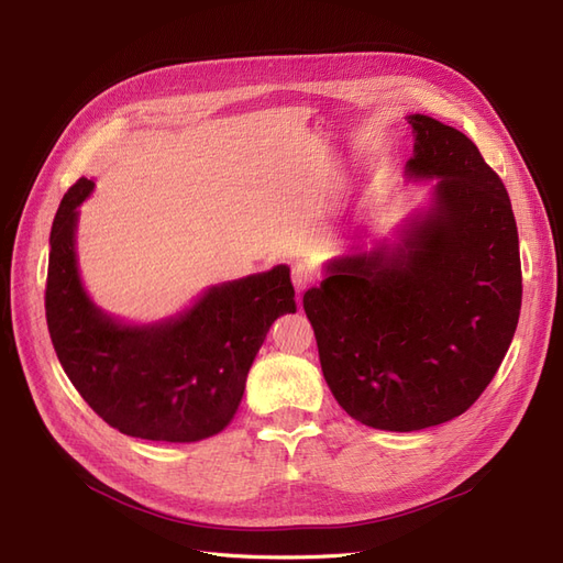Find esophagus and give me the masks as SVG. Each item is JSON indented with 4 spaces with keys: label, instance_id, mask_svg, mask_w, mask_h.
<instances>
[{
    "label": "esophagus",
    "instance_id": "esophagus-1",
    "mask_svg": "<svg viewBox=\"0 0 563 563\" xmlns=\"http://www.w3.org/2000/svg\"><path fill=\"white\" fill-rule=\"evenodd\" d=\"M314 277H317L314 269L310 265H305V263H298L291 269V279H294V286L298 288V291H305V288H308L314 282Z\"/></svg>",
    "mask_w": 563,
    "mask_h": 563
}]
</instances>
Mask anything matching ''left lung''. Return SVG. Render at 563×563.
I'll return each instance as SVG.
<instances>
[{"label": "left lung", "instance_id": "8db88e82", "mask_svg": "<svg viewBox=\"0 0 563 563\" xmlns=\"http://www.w3.org/2000/svg\"><path fill=\"white\" fill-rule=\"evenodd\" d=\"M408 178H437L434 203L397 249L354 253L302 296L323 378L368 428H432L482 397L521 310L517 220L500 176L465 133L428 114Z\"/></svg>", "mask_w": 563, "mask_h": 563}]
</instances>
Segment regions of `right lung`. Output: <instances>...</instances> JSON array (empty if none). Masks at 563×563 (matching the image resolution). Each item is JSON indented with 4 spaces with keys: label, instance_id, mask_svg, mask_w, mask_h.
<instances>
[{
    "label": "right lung",
    "instance_id": "1",
    "mask_svg": "<svg viewBox=\"0 0 563 563\" xmlns=\"http://www.w3.org/2000/svg\"><path fill=\"white\" fill-rule=\"evenodd\" d=\"M91 190L93 180L79 178L51 225L44 308L63 371L122 434L176 444L218 434L242 401L272 321L296 312L291 269L277 265L213 286L155 327H124L100 312L79 282L77 207Z\"/></svg>",
    "mask_w": 563,
    "mask_h": 563
}]
</instances>
